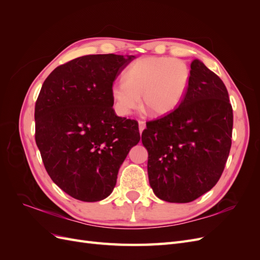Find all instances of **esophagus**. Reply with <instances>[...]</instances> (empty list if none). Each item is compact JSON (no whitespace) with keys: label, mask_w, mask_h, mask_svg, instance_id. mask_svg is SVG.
Returning <instances> with one entry per match:
<instances>
[{"label":"esophagus","mask_w":260,"mask_h":260,"mask_svg":"<svg viewBox=\"0 0 260 260\" xmlns=\"http://www.w3.org/2000/svg\"><path fill=\"white\" fill-rule=\"evenodd\" d=\"M146 128V124H145V121L143 120H139V130H140V133H142V131Z\"/></svg>","instance_id":"obj_1"}]
</instances>
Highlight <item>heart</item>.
Returning a JSON list of instances; mask_svg holds the SVG:
<instances>
[{
    "label": "heart",
    "instance_id": "b5f03b06",
    "mask_svg": "<svg viewBox=\"0 0 260 260\" xmlns=\"http://www.w3.org/2000/svg\"><path fill=\"white\" fill-rule=\"evenodd\" d=\"M123 80L111 88L118 113L129 115L139 107L142 95L144 111L162 117L175 112L182 103L191 81V68L180 58L145 56L132 62Z\"/></svg>",
    "mask_w": 260,
    "mask_h": 260
}]
</instances>
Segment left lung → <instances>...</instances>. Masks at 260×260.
<instances>
[{
	"label": "left lung",
	"instance_id": "1",
	"mask_svg": "<svg viewBox=\"0 0 260 260\" xmlns=\"http://www.w3.org/2000/svg\"><path fill=\"white\" fill-rule=\"evenodd\" d=\"M233 111L222 80L199 59L182 103L146 122L149 185L157 198L190 203L216 185L232 143Z\"/></svg>",
	"mask_w": 260,
	"mask_h": 260
}]
</instances>
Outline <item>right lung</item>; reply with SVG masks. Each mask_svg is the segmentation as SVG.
<instances>
[{
  "mask_svg": "<svg viewBox=\"0 0 260 260\" xmlns=\"http://www.w3.org/2000/svg\"><path fill=\"white\" fill-rule=\"evenodd\" d=\"M135 56L85 55L55 68L36 102V143L53 182L82 202L104 200L141 139L135 119L118 117L111 88Z\"/></svg>",
  "mask_w": 260,
  "mask_h": 260,
  "instance_id": "1",
  "label": "right lung"
}]
</instances>
